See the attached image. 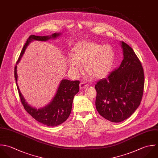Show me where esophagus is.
Instances as JSON below:
<instances>
[{
    "mask_svg": "<svg viewBox=\"0 0 158 158\" xmlns=\"http://www.w3.org/2000/svg\"><path fill=\"white\" fill-rule=\"evenodd\" d=\"M87 86H88V85L85 82H81L80 83V85H79V87H80L81 89H85L86 87H87Z\"/></svg>",
    "mask_w": 158,
    "mask_h": 158,
    "instance_id": "obj_1",
    "label": "esophagus"
}]
</instances>
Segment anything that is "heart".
I'll return each mask as SVG.
<instances>
[{
  "mask_svg": "<svg viewBox=\"0 0 158 158\" xmlns=\"http://www.w3.org/2000/svg\"><path fill=\"white\" fill-rule=\"evenodd\" d=\"M73 52V55L68 57V64L74 75L81 69V63L84 72L94 79L104 77L112 68L114 53L109 45L81 41L74 46Z\"/></svg>",
  "mask_w": 158,
  "mask_h": 158,
  "instance_id": "obj_1",
  "label": "heart"
}]
</instances>
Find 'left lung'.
Wrapping results in <instances>:
<instances>
[{
	"instance_id": "8db88e82",
	"label": "left lung",
	"mask_w": 158,
	"mask_h": 158,
	"mask_svg": "<svg viewBox=\"0 0 158 158\" xmlns=\"http://www.w3.org/2000/svg\"><path fill=\"white\" fill-rule=\"evenodd\" d=\"M121 45L124 58L120 66L95 85L97 110L113 123L122 122L135 112L142 101L145 83L143 69L134 51L124 42Z\"/></svg>"
}]
</instances>
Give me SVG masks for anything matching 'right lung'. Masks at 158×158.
Masks as SVG:
<instances>
[{"label": "right lung", "instance_id": "right-lung-1", "mask_svg": "<svg viewBox=\"0 0 158 158\" xmlns=\"http://www.w3.org/2000/svg\"><path fill=\"white\" fill-rule=\"evenodd\" d=\"M61 35V33H54L51 35L37 36L31 35L24 44L19 57L16 62L18 64L21 59L26 48L33 40L47 41L50 39H55ZM17 66L15 68V78L21 102L25 110L37 121L47 126H56L64 123L71 114L73 101L74 95L79 90V81H71L68 79L61 80L58 88L52 100L45 107L37 109L29 105L22 95L17 84Z\"/></svg>", "mask_w": 158, "mask_h": 158}]
</instances>
